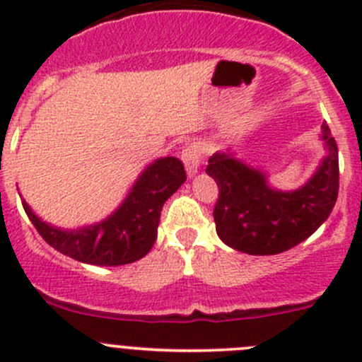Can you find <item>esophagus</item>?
I'll list each match as a JSON object with an SVG mask.
<instances>
[{
  "mask_svg": "<svg viewBox=\"0 0 362 362\" xmlns=\"http://www.w3.org/2000/svg\"><path fill=\"white\" fill-rule=\"evenodd\" d=\"M182 160H184L185 171H187L189 177L198 173L199 164H202V154H199V148L196 145H189L182 151Z\"/></svg>",
  "mask_w": 362,
  "mask_h": 362,
  "instance_id": "obj_1",
  "label": "esophagus"
}]
</instances>
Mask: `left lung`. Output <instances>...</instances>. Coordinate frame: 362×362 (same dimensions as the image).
<instances>
[{
	"instance_id": "1",
	"label": "left lung",
	"mask_w": 362,
	"mask_h": 362,
	"mask_svg": "<svg viewBox=\"0 0 362 362\" xmlns=\"http://www.w3.org/2000/svg\"><path fill=\"white\" fill-rule=\"evenodd\" d=\"M320 138L327 156L296 191L273 189L264 171L242 163L231 151L215 152L208 159L206 173L218 185L215 228L226 245L250 255L280 254L327 221L338 198V147L326 122Z\"/></svg>"
}]
</instances>
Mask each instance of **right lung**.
Wrapping results in <instances>:
<instances>
[{
  "instance_id": "1",
  "label": "right lung",
  "mask_w": 362,
  "mask_h": 362,
  "mask_svg": "<svg viewBox=\"0 0 362 362\" xmlns=\"http://www.w3.org/2000/svg\"><path fill=\"white\" fill-rule=\"evenodd\" d=\"M177 158L148 164L120 206L105 221L76 229H61L43 222L23 199L29 221L42 238L61 254L96 266H122L138 261L154 245L163 204L185 182Z\"/></svg>"
}]
</instances>
